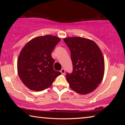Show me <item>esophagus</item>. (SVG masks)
I'll list each match as a JSON object with an SVG mask.
<instances>
[{
    "label": "esophagus",
    "mask_w": 125,
    "mask_h": 125,
    "mask_svg": "<svg viewBox=\"0 0 125 125\" xmlns=\"http://www.w3.org/2000/svg\"><path fill=\"white\" fill-rule=\"evenodd\" d=\"M65 69H64V68H62V69L61 70V72L62 73V74H64L65 73Z\"/></svg>",
    "instance_id": "34e87169"
}]
</instances>
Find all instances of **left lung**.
<instances>
[{
    "label": "left lung",
    "mask_w": 125,
    "mask_h": 125,
    "mask_svg": "<svg viewBox=\"0 0 125 125\" xmlns=\"http://www.w3.org/2000/svg\"><path fill=\"white\" fill-rule=\"evenodd\" d=\"M71 52L73 72L67 73L71 88L80 94H87L98 87L103 79L104 58L97 44L80 37L63 39Z\"/></svg>",
    "instance_id": "1"
}]
</instances>
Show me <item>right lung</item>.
<instances>
[{
  "label": "right lung",
  "instance_id": "add662e5",
  "mask_svg": "<svg viewBox=\"0 0 125 125\" xmlns=\"http://www.w3.org/2000/svg\"><path fill=\"white\" fill-rule=\"evenodd\" d=\"M60 38L52 35L35 37L25 45L19 56L18 75L30 90L40 92L51 86L60 72L53 68L52 52Z\"/></svg>",
  "mask_w": 125,
  "mask_h": 125
}]
</instances>
